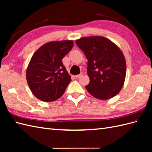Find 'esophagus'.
<instances>
[{
	"mask_svg": "<svg viewBox=\"0 0 152 152\" xmlns=\"http://www.w3.org/2000/svg\"><path fill=\"white\" fill-rule=\"evenodd\" d=\"M83 75V72H81L80 73V74H78V75H76V76H75V77L76 78H80V77H81V76H82Z\"/></svg>",
	"mask_w": 152,
	"mask_h": 152,
	"instance_id": "obj_1",
	"label": "esophagus"
}]
</instances>
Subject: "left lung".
I'll return each instance as SVG.
<instances>
[{"instance_id": "obj_1", "label": "left lung", "mask_w": 152, "mask_h": 152, "mask_svg": "<svg viewBox=\"0 0 152 152\" xmlns=\"http://www.w3.org/2000/svg\"><path fill=\"white\" fill-rule=\"evenodd\" d=\"M76 43L88 59L90 82L86 89L94 97L108 100L121 91L126 76V61L117 45L103 37H82Z\"/></svg>"}]
</instances>
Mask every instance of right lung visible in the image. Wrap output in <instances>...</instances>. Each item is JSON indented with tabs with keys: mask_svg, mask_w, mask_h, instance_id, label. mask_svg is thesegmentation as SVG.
Instances as JSON below:
<instances>
[{
	"mask_svg": "<svg viewBox=\"0 0 152 152\" xmlns=\"http://www.w3.org/2000/svg\"><path fill=\"white\" fill-rule=\"evenodd\" d=\"M73 46L72 40L49 42L38 48L32 56L26 78L31 91L37 99L52 102L63 95L71 77L62 59Z\"/></svg>",
	"mask_w": 152,
	"mask_h": 152,
	"instance_id": "right-lung-1",
	"label": "right lung"
}]
</instances>
